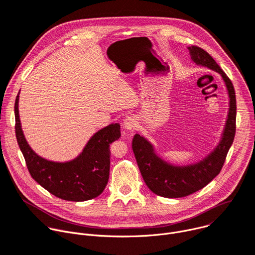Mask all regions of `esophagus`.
<instances>
[{"label":"esophagus","instance_id":"34e87169","mask_svg":"<svg viewBox=\"0 0 255 255\" xmlns=\"http://www.w3.org/2000/svg\"><path fill=\"white\" fill-rule=\"evenodd\" d=\"M136 123H137V122H136L135 118L132 117V116H129V117H127V119H126L125 122H124V125H125V128H128V129H129V130H132V129L135 128Z\"/></svg>","mask_w":255,"mask_h":255}]
</instances>
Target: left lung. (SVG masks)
I'll return each mask as SVG.
<instances>
[{
  "label": "left lung",
  "mask_w": 255,
  "mask_h": 255,
  "mask_svg": "<svg viewBox=\"0 0 255 255\" xmlns=\"http://www.w3.org/2000/svg\"><path fill=\"white\" fill-rule=\"evenodd\" d=\"M191 60L222 75L230 97V108L224 136L216 150L202 162L185 167L166 164L158 158L151 144L139 134L132 139V151L144 181L151 191L163 197H184L209 184L222 170L236 132V95L234 86L212 56L202 47L188 46Z\"/></svg>",
  "instance_id": "obj_1"
}]
</instances>
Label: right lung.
<instances>
[{"label":"right lung","mask_w":255,"mask_h":255,"mask_svg":"<svg viewBox=\"0 0 255 255\" xmlns=\"http://www.w3.org/2000/svg\"><path fill=\"white\" fill-rule=\"evenodd\" d=\"M19 93L15 100V133L31 177L48 192L65 201L84 202L98 196L109 178L112 142L121 137L119 124L96 132L82 154L67 163L47 161L36 155L23 135L18 111Z\"/></svg>","instance_id":"right-lung-1"}]
</instances>
